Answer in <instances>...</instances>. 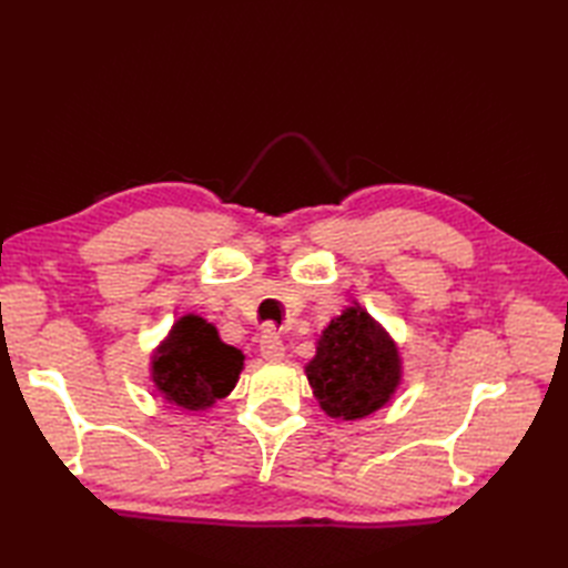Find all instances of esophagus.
Returning <instances> with one entry per match:
<instances>
[{"label":"esophagus","instance_id":"obj_1","mask_svg":"<svg viewBox=\"0 0 568 568\" xmlns=\"http://www.w3.org/2000/svg\"><path fill=\"white\" fill-rule=\"evenodd\" d=\"M261 353L265 359H282L284 357V341L277 332L267 329L263 336H261Z\"/></svg>","mask_w":568,"mask_h":568}]
</instances>
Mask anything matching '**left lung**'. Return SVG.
<instances>
[{"label": "left lung", "instance_id": "1", "mask_svg": "<svg viewBox=\"0 0 568 568\" xmlns=\"http://www.w3.org/2000/svg\"><path fill=\"white\" fill-rule=\"evenodd\" d=\"M305 374L326 415L359 419L386 405L398 386V348L365 311L346 307L322 332Z\"/></svg>", "mask_w": 568, "mask_h": 568}]
</instances>
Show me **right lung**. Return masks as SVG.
<instances>
[{
    "label": "right lung",
    "instance_id": "obj_1",
    "mask_svg": "<svg viewBox=\"0 0 568 568\" xmlns=\"http://www.w3.org/2000/svg\"><path fill=\"white\" fill-rule=\"evenodd\" d=\"M244 355L222 343L215 326L196 315L180 317L153 359V382L165 400L186 409L211 407L236 386Z\"/></svg>",
    "mask_w": 568,
    "mask_h": 568
}]
</instances>
